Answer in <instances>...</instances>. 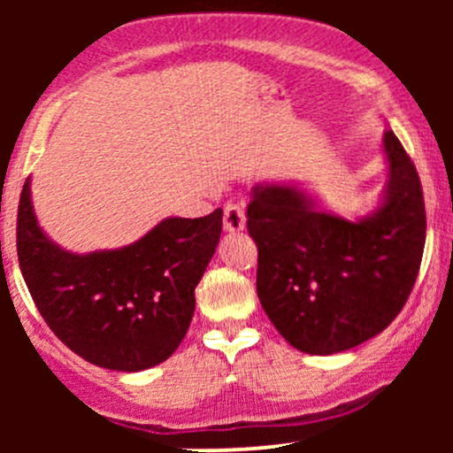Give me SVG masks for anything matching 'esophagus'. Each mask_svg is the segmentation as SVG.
Here are the masks:
<instances>
[{
    "label": "esophagus",
    "instance_id": "1",
    "mask_svg": "<svg viewBox=\"0 0 453 453\" xmlns=\"http://www.w3.org/2000/svg\"><path fill=\"white\" fill-rule=\"evenodd\" d=\"M244 209L238 202H227L223 206V230L226 232H242L244 230Z\"/></svg>",
    "mask_w": 453,
    "mask_h": 453
}]
</instances>
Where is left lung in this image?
<instances>
[{"mask_svg":"<svg viewBox=\"0 0 453 453\" xmlns=\"http://www.w3.org/2000/svg\"><path fill=\"white\" fill-rule=\"evenodd\" d=\"M388 185L362 219L317 209L300 187L257 183L247 209L257 244V298L296 349L332 356L362 345L407 303L426 242L422 183L392 129Z\"/></svg>","mask_w":453,"mask_h":453,"instance_id":"1","label":"left lung"}]
</instances>
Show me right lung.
I'll list each match as a JSON object with an SVG mask.
<instances>
[{
    "label": "right lung",
    "mask_w": 453,
    "mask_h": 453,
    "mask_svg": "<svg viewBox=\"0 0 453 453\" xmlns=\"http://www.w3.org/2000/svg\"><path fill=\"white\" fill-rule=\"evenodd\" d=\"M29 185L19 200V266L57 339L108 371L138 372L168 360L189 330L223 211L168 217L127 247L78 256L38 226Z\"/></svg>",
    "instance_id": "add662e5"
}]
</instances>
